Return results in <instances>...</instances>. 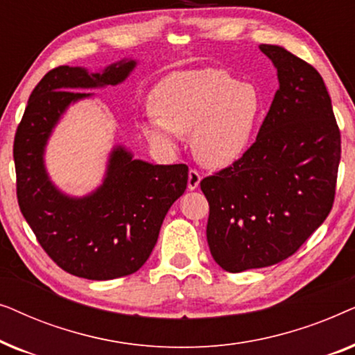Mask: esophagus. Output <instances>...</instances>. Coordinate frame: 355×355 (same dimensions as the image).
<instances>
[{
  "mask_svg": "<svg viewBox=\"0 0 355 355\" xmlns=\"http://www.w3.org/2000/svg\"><path fill=\"white\" fill-rule=\"evenodd\" d=\"M200 174H198L196 169H191L189 171V179H187V187L189 191H196V189L198 187V184H200Z\"/></svg>",
  "mask_w": 355,
  "mask_h": 355,
  "instance_id": "obj_1",
  "label": "esophagus"
}]
</instances>
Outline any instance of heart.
I'll return each mask as SVG.
<instances>
[{
    "mask_svg": "<svg viewBox=\"0 0 355 355\" xmlns=\"http://www.w3.org/2000/svg\"><path fill=\"white\" fill-rule=\"evenodd\" d=\"M155 116L142 130L155 147L178 148V135L191 134V148L207 168H226L249 147L261 111L255 85L221 69L181 72L164 79L152 95Z\"/></svg>",
    "mask_w": 355,
    "mask_h": 355,
    "instance_id": "b5f03b06",
    "label": "heart"
}]
</instances>
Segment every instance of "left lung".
<instances>
[{
    "label": "left lung",
    "instance_id": "8db88e82",
    "mask_svg": "<svg viewBox=\"0 0 355 355\" xmlns=\"http://www.w3.org/2000/svg\"><path fill=\"white\" fill-rule=\"evenodd\" d=\"M279 89L255 144L200 182L210 203L207 241L230 273L288 259L333 207L341 135L318 71L279 45H260Z\"/></svg>",
    "mask_w": 355,
    "mask_h": 355
}]
</instances>
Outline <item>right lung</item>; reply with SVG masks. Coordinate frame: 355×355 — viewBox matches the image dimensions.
Masks as SVG:
<instances>
[{"instance_id":"add662e5","label":"right lung","mask_w":355,"mask_h":355,"mask_svg":"<svg viewBox=\"0 0 355 355\" xmlns=\"http://www.w3.org/2000/svg\"><path fill=\"white\" fill-rule=\"evenodd\" d=\"M139 61H116L105 69L60 66L33 89L14 139L17 200L38 242L58 266L85 279L132 275L148 260L159 227L187 187L186 164H153L134 158L125 145L108 155L101 184L69 196L48 174V140L69 106L95 94L79 90L119 85Z\"/></svg>"}]
</instances>
